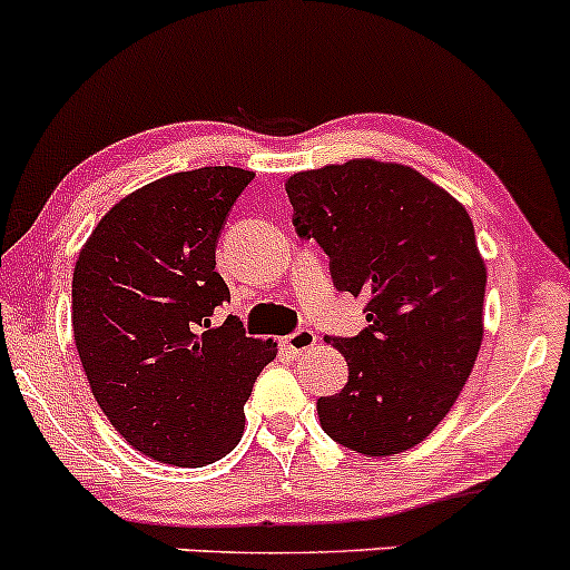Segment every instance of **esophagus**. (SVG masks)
<instances>
[{
    "instance_id": "1",
    "label": "esophagus",
    "mask_w": 570,
    "mask_h": 570,
    "mask_svg": "<svg viewBox=\"0 0 570 570\" xmlns=\"http://www.w3.org/2000/svg\"><path fill=\"white\" fill-rule=\"evenodd\" d=\"M283 344L287 350H291L293 355H304V353H309V350L317 344V334H315V331H309V328H298L296 334L285 336Z\"/></svg>"
}]
</instances>
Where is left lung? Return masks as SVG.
<instances>
[{
	"label": "left lung",
	"mask_w": 570,
	"mask_h": 570,
	"mask_svg": "<svg viewBox=\"0 0 570 570\" xmlns=\"http://www.w3.org/2000/svg\"><path fill=\"white\" fill-rule=\"evenodd\" d=\"M285 190L334 285L366 298L368 328L328 338L350 380L317 401L320 425L368 458L412 450L450 414L482 347L488 266L474 223L417 169L376 158L296 171Z\"/></svg>",
	"instance_id": "left-lung-1"
}]
</instances>
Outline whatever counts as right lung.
<instances>
[{
  "mask_svg": "<svg viewBox=\"0 0 570 570\" xmlns=\"http://www.w3.org/2000/svg\"><path fill=\"white\" fill-rule=\"evenodd\" d=\"M253 177L202 166L147 183L107 209L75 264V347L96 404L158 463L199 469L228 455L253 382L277 357L236 317L213 325L232 298L215 242Z\"/></svg>",
  "mask_w": 570,
  "mask_h": 570,
  "instance_id": "add662e5",
  "label": "right lung"
}]
</instances>
